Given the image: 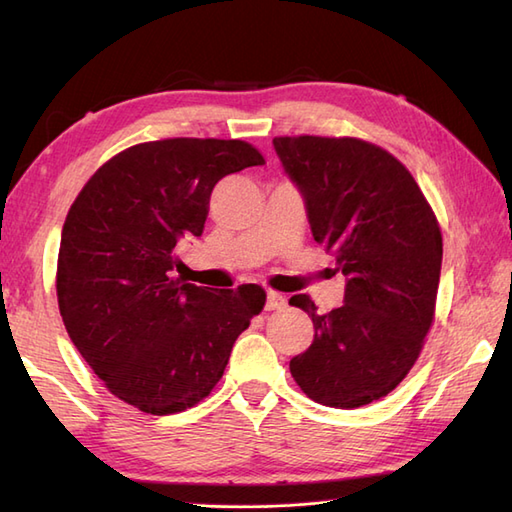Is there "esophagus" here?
Here are the masks:
<instances>
[{"instance_id": "esophagus-1", "label": "esophagus", "mask_w": 512, "mask_h": 512, "mask_svg": "<svg viewBox=\"0 0 512 512\" xmlns=\"http://www.w3.org/2000/svg\"><path fill=\"white\" fill-rule=\"evenodd\" d=\"M281 308H286V297L279 295L275 290H270L266 295V310L270 312V310H281Z\"/></svg>"}]
</instances>
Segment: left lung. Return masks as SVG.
<instances>
[{"instance_id": "8db88e82", "label": "left lung", "mask_w": 512, "mask_h": 512, "mask_svg": "<svg viewBox=\"0 0 512 512\" xmlns=\"http://www.w3.org/2000/svg\"><path fill=\"white\" fill-rule=\"evenodd\" d=\"M273 145L306 200L314 242L347 277L345 303L328 314L308 295L290 297L314 323L290 374L321 405H369L402 383L436 319L438 217L409 169L374 143L303 134Z\"/></svg>"}]
</instances>
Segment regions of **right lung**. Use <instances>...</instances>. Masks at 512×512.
I'll list each match as a JSON object with an SVG mask.
<instances>
[{"instance_id": "right-lung-1", "label": "right lung", "mask_w": 512, "mask_h": 512, "mask_svg": "<svg viewBox=\"0 0 512 512\" xmlns=\"http://www.w3.org/2000/svg\"><path fill=\"white\" fill-rule=\"evenodd\" d=\"M246 140L165 138L96 169L65 217L57 299L65 330L116 398L151 416L191 409L222 378L266 290L211 292L171 277L202 235L213 187L264 165Z\"/></svg>"}]
</instances>
